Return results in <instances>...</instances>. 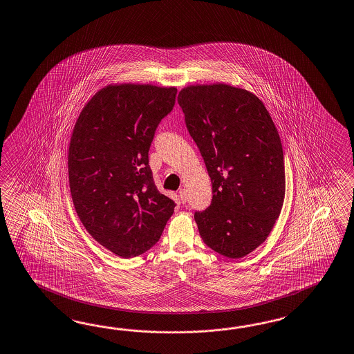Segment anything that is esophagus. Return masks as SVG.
<instances>
[{
	"mask_svg": "<svg viewBox=\"0 0 354 354\" xmlns=\"http://www.w3.org/2000/svg\"><path fill=\"white\" fill-rule=\"evenodd\" d=\"M178 195H180V200L185 204L187 201V191H186V189H181L180 192H178Z\"/></svg>",
	"mask_w": 354,
	"mask_h": 354,
	"instance_id": "34e87169",
	"label": "esophagus"
}]
</instances>
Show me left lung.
I'll use <instances>...</instances> for the list:
<instances>
[{
	"instance_id": "obj_1",
	"label": "left lung",
	"mask_w": 354,
	"mask_h": 354,
	"mask_svg": "<svg viewBox=\"0 0 354 354\" xmlns=\"http://www.w3.org/2000/svg\"><path fill=\"white\" fill-rule=\"evenodd\" d=\"M177 101L212 180L213 199L195 213L210 249L239 259L272 231L285 199L281 140L253 92L226 83L183 87Z\"/></svg>"
}]
</instances>
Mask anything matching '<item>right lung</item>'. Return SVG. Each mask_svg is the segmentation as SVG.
<instances>
[{
  "label": "right lung",
  "mask_w": 354,
  "mask_h": 354,
  "mask_svg": "<svg viewBox=\"0 0 354 354\" xmlns=\"http://www.w3.org/2000/svg\"><path fill=\"white\" fill-rule=\"evenodd\" d=\"M176 87L114 83L92 96L73 128L68 172L82 225L120 258L145 253L174 210L155 186L149 149Z\"/></svg>",
  "instance_id": "add662e5"
}]
</instances>
